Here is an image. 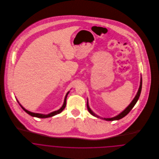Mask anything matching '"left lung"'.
Returning <instances> with one entry per match:
<instances>
[{"label": "left lung", "instance_id": "left-lung-1", "mask_svg": "<svg viewBox=\"0 0 159 159\" xmlns=\"http://www.w3.org/2000/svg\"><path fill=\"white\" fill-rule=\"evenodd\" d=\"M142 77L140 79V86H139V89L138 90V92L135 95V97H134V98L133 99V100L131 102V103L129 105V106L124 111H122L120 114H119L118 116H116V117H112V118H102L100 117V116H98L97 115H96L95 113L93 112V111L90 109L89 106V103H88V100H87V109H88V111L89 112V113L90 114H92L93 116L94 117H96L97 118H101L103 120H107V121H113V120H119L123 117H124L125 116H127L129 112L132 109V108L134 107V105H135V103H137V100H139V97H140V93H141V90H142Z\"/></svg>", "mask_w": 159, "mask_h": 159}]
</instances>
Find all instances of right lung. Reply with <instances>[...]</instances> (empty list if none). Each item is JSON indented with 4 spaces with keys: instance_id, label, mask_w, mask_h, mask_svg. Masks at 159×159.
Segmentation results:
<instances>
[{
    "instance_id": "right-lung-1",
    "label": "right lung",
    "mask_w": 159,
    "mask_h": 159,
    "mask_svg": "<svg viewBox=\"0 0 159 159\" xmlns=\"http://www.w3.org/2000/svg\"><path fill=\"white\" fill-rule=\"evenodd\" d=\"M69 91L67 93V94H66V97H65V98H64V103H63V105H62V106L61 107V108L60 109H59L58 111H54V112H51V113H50V114H47V115H45V114H39V113H34V112H30V111H27V110H26L25 109H24L22 105H20V103H19V101L17 100V102H18V103H19V105H20V107L23 109V110L25 112H27L29 115H30V116H32V117H37V118H42V119H43V118H48V117H53V116H56V115H57V114H60L64 109H65V107H66V100H67V95L69 94Z\"/></svg>"
}]
</instances>
